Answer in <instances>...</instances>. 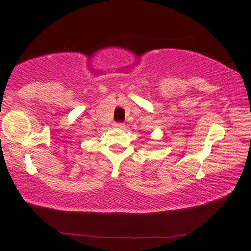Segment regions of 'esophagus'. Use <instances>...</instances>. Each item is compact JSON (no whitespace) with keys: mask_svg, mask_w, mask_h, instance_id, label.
I'll return each instance as SVG.
<instances>
[{"mask_svg":"<svg viewBox=\"0 0 251 251\" xmlns=\"http://www.w3.org/2000/svg\"><path fill=\"white\" fill-rule=\"evenodd\" d=\"M112 126L115 128H124V124L123 123H119V122H116L112 124Z\"/></svg>","mask_w":251,"mask_h":251,"instance_id":"obj_1","label":"esophagus"}]
</instances>
